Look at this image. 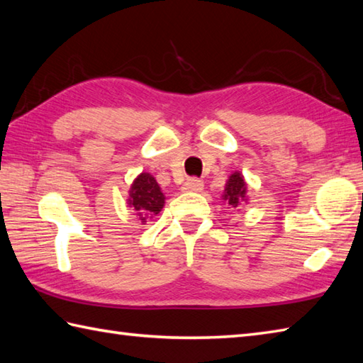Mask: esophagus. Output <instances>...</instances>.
Here are the masks:
<instances>
[{
  "label": "esophagus",
  "instance_id": "obj_1",
  "mask_svg": "<svg viewBox=\"0 0 363 363\" xmlns=\"http://www.w3.org/2000/svg\"><path fill=\"white\" fill-rule=\"evenodd\" d=\"M204 187V182L201 179H198V177H190V179L186 181L184 184L182 190L184 191H201Z\"/></svg>",
  "mask_w": 363,
  "mask_h": 363
}]
</instances>
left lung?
<instances>
[{
	"mask_svg": "<svg viewBox=\"0 0 363 363\" xmlns=\"http://www.w3.org/2000/svg\"><path fill=\"white\" fill-rule=\"evenodd\" d=\"M245 195L246 184L243 181V176L240 173L230 174L226 182L225 195H223V198H225L228 204L230 206V209H238V206H240V203L245 199Z\"/></svg>",
	"mask_w": 363,
	"mask_h": 363,
	"instance_id": "8db88e82",
	"label": "left lung"
}]
</instances>
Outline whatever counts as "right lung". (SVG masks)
<instances>
[{
	"label": "right lung",
	"instance_id": "add662e5",
	"mask_svg": "<svg viewBox=\"0 0 363 363\" xmlns=\"http://www.w3.org/2000/svg\"><path fill=\"white\" fill-rule=\"evenodd\" d=\"M128 204L138 213L142 221L157 215L165 204L159 184L150 173H142L130 186Z\"/></svg>",
	"mask_w": 363,
	"mask_h": 363
}]
</instances>
